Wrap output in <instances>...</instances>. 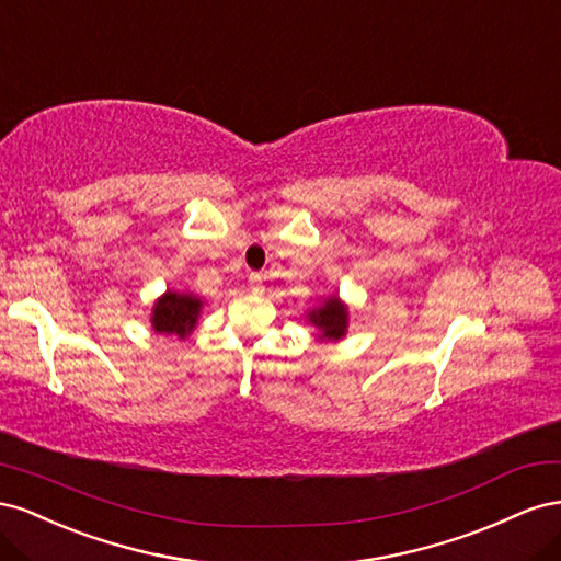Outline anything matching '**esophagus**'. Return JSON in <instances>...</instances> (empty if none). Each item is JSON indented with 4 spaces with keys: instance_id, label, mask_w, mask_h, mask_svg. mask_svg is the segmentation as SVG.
Wrapping results in <instances>:
<instances>
[{
    "instance_id": "34e87169",
    "label": "esophagus",
    "mask_w": 561,
    "mask_h": 561,
    "mask_svg": "<svg viewBox=\"0 0 561 561\" xmlns=\"http://www.w3.org/2000/svg\"><path fill=\"white\" fill-rule=\"evenodd\" d=\"M249 286H251L253 294H263L265 286H263V275H261V272H251V275H249Z\"/></svg>"
}]
</instances>
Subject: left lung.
Segmentation results:
<instances>
[{"label":"left lung","instance_id":"left-lung-1","mask_svg":"<svg viewBox=\"0 0 561 561\" xmlns=\"http://www.w3.org/2000/svg\"><path fill=\"white\" fill-rule=\"evenodd\" d=\"M310 322L322 331L324 339L329 341H339L345 335L347 329V310L339 298H329L322 308L312 310L310 314Z\"/></svg>","mask_w":561,"mask_h":561}]
</instances>
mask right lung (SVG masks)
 Listing matches in <instances>:
<instances>
[{
	"mask_svg": "<svg viewBox=\"0 0 561 561\" xmlns=\"http://www.w3.org/2000/svg\"><path fill=\"white\" fill-rule=\"evenodd\" d=\"M202 308V300L190 294H173L169 291L157 300L152 310V327L157 333H175L187 335L197 324V314Z\"/></svg>",
	"mask_w": 561,
	"mask_h": 561,
	"instance_id": "add662e5",
	"label": "right lung"
}]
</instances>
